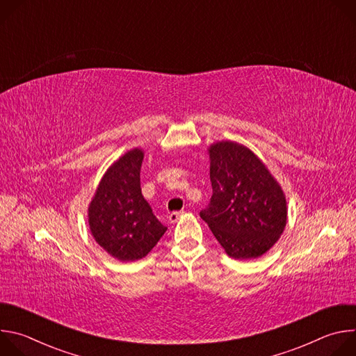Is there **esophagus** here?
Wrapping results in <instances>:
<instances>
[{"label":"esophagus","mask_w":356,"mask_h":356,"mask_svg":"<svg viewBox=\"0 0 356 356\" xmlns=\"http://www.w3.org/2000/svg\"><path fill=\"white\" fill-rule=\"evenodd\" d=\"M183 214H184L183 211H180V213H179V211H175V213L169 214V221H170L172 224H175V222H177V221L183 217Z\"/></svg>","instance_id":"1"}]
</instances>
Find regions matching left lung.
Listing matches in <instances>:
<instances>
[{
  "label": "left lung",
  "instance_id": "1",
  "mask_svg": "<svg viewBox=\"0 0 356 356\" xmlns=\"http://www.w3.org/2000/svg\"><path fill=\"white\" fill-rule=\"evenodd\" d=\"M213 195L200 213L234 259H257L279 241L287 222L286 195L268 166L234 140L207 149Z\"/></svg>",
  "mask_w": 356,
  "mask_h": 356
}]
</instances>
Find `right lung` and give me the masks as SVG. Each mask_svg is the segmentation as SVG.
Here are the masks:
<instances>
[{
	"label": "right lung",
	"mask_w": 356,
	"mask_h": 356,
	"mask_svg": "<svg viewBox=\"0 0 356 356\" xmlns=\"http://www.w3.org/2000/svg\"><path fill=\"white\" fill-rule=\"evenodd\" d=\"M145 152L134 147L101 177L88 204V227L95 242L120 262L145 258L166 232L140 190Z\"/></svg>",
	"instance_id": "right-lung-1"
}]
</instances>
